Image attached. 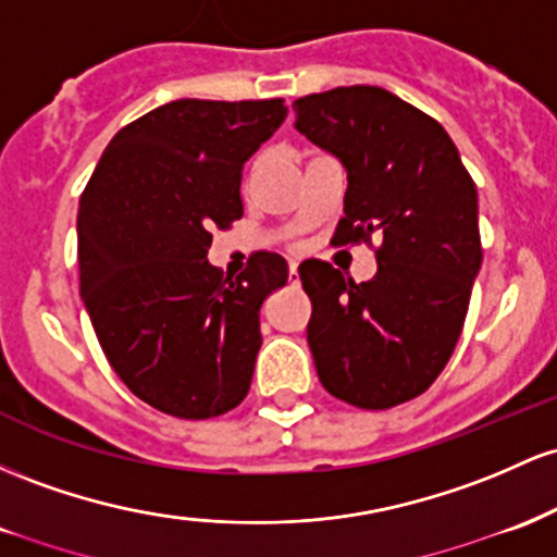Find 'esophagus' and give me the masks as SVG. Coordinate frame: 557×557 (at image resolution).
Returning a JSON list of instances; mask_svg holds the SVG:
<instances>
[{"label": "esophagus", "instance_id": "1", "mask_svg": "<svg viewBox=\"0 0 557 557\" xmlns=\"http://www.w3.org/2000/svg\"><path fill=\"white\" fill-rule=\"evenodd\" d=\"M289 281H292V284H297V281H299V271H297V262H289Z\"/></svg>", "mask_w": 557, "mask_h": 557}]
</instances>
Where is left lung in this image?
Wrapping results in <instances>:
<instances>
[{
  "mask_svg": "<svg viewBox=\"0 0 557 557\" xmlns=\"http://www.w3.org/2000/svg\"><path fill=\"white\" fill-rule=\"evenodd\" d=\"M292 108L299 134L347 171L336 239L381 236L371 281L323 260L299 265L318 379L355 408H395L434 384L463 331L481 268L476 186L447 131L381 86H339Z\"/></svg>",
  "mask_w": 557,
  "mask_h": 557,
  "instance_id": "8db88e82",
  "label": "left lung"
}]
</instances>
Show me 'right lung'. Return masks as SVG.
Instances as JSON below:
<instances>
[{
    "label": "right lung",
    "mask_w": 557,
    "mask_h": 557,
    "mask_svg": "<svg viewBox=\"0 0 557 557\" xmlns=\"http://www.w3.org/2000/svg\"><path fill=\"white\" fill-rule=\"evenodd\" d=\"M284 99H176L121 128L78 205L81 299L123 384L202 421L247 397L260 305L289 278L255 252L234 281L210 265L212 231L242 218V168L276 134Z\"/></svg>",
    "instance_id": "add662e5"
}]
</instances>
